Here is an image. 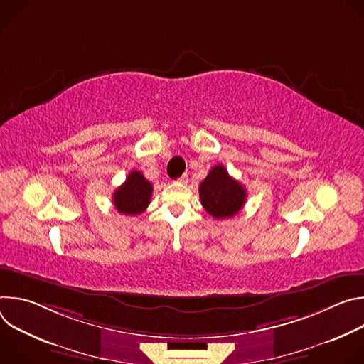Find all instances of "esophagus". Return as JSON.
<instances>
[{"label": "esophagus", "instance_id": "esophagus-1", "mask_svg": "<svg viewBox=\"0 0 364 364\" xmlns=\"http://www.w3.org/2000/svg\"><path fill=\"white\" fill-rule=\"evenodd\" d=\"M177 183H181V184H187L188 183V176L187 174H183L178 180H177Z\"/></svg>", "mask_w": 364, "mask_h": 364}]
</instances>
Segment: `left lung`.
I'll use <instances>...</instances> for the list:
<instances>
[{"mask_svg": "<svg viewBox=\"0 0 364 364\" xmlns=\"http://www.w3.org/2000/svg\"><path fill=\"white\" fill-rule=\"evenodd\" d=\"M200 200L205 212L215 219H229L240 212L246 201L245 187L218 164L201 181Z\"/></svg>", "mask_w": 364, "mask_h": 364, "instance_id": "1", "label": "left lung"}]
</instances>
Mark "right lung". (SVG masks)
<instances>
[{
    "label": "right lung",
    "mask_w": 364,
    "mask_h": 364,
    "mask_svg": "<svg viewBox=\"0 0 364 364\" xmlns=\"http://www.w3.org/2000/svg\"><path fill=\"white\" fill-rule=\"evenodd\" d=\"M152 196V184L139 173L132 170L125 183L114 191L112 201L122 215L135 216L145 212Z\"/></svg>",
    "instance_id": "right-lung-1"
}]
</instances>
